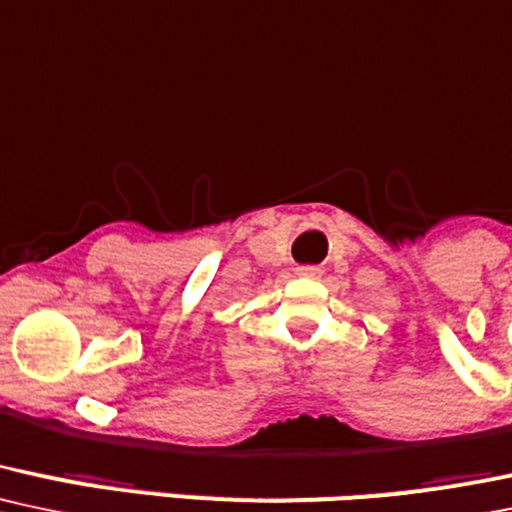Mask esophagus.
I'll list each match as a JSON object with an SVG mask.
<instances>
[{
    "label": "esophagus",
    "instance_id": "esophagus-1",
    "mask_svg": "<svg viewBox=\"0 0 512 512\" xmlns=\"http://www.w3.org/2000/svg\"><path fill=\"white\" fill-rule=\"evenodd\" d=\"M297 275H302V278H321V268H318V266H299Z\"/></svg>",
    "mask_w": 512,
    "mask_h": 512
}]
</instances>
